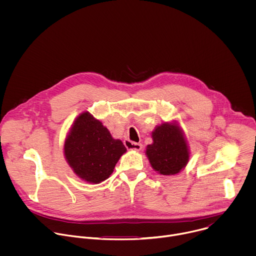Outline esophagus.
I'll list each match as a JSON object with an SVG mask.
<instances>
[{
	"label": "esophagus",
	"instance_id": "34e87169",
	"mask_svg": "<svg viewBox=\"0 0 256 256\" xmlns=\"http://www.w3.org/2000/svg\"><path fill=\"white\" fill-rule=\"evenodd\" d=\"M124 146L126 147V149L134 150V151H140L142 148V144L134 142H132L130 140H124Z\"/></svg>",
	"mask_w": 256,
	"mask_h": 256
}]
</instances>
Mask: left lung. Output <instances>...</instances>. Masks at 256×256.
<instances>
[{
  "label": "left lung",
  "mask_w": 256,
  "mask_h": 256,
  "mask_svg": "<svg viewBox=\"0 0 256 256\" xmlns=\"http://www.w3.org/2000/svg\"><path fill=\"white\" fill-rule=\"evenodd\" d=\"M152 138L146 155L157 173L175 175L186 168L190 152L184 130L176 122L157 126L152 132Z\"/></svg>",
  "instance_id": "left-lung-1"
}]
</instances>
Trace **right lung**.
<instances>
[{
    "mask_svg": "<svg viewBox=\"0 0 256 256\" xmlns=\"http://www.w3.org/2000/svg\"><path fill=\"white\" fill-rule=\"evenodd\" d=\"M126 152L120 140L90 112H82L72 124L64 144L66 161L82 180L98 184L114 172L120 158Z\"/></svg>",
    "mask_w": 256,
    "mask_h": 256,
    "instance_id": "obj_1",
    "label": "right lung"
}]
</instances>
